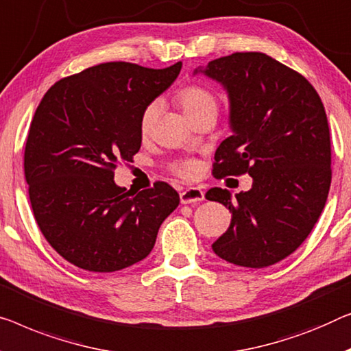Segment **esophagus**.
I'll return each mask as SVG.
<instances>
[{"label": "esophagus", "mask_w": 351, "mask_h": 351, "mask_svg": "<svg viewBox=\"0 0 351 351\" xmlns=\"http://www.w3.org/2000/svg\"><path fill=\"white\" fill-rule=\"evenodd\" d=\"M180 198L182 205H191V203H198L205 200V192L198 189V187H187V189L180 193Z\"/></svg>", "instance_id": "esophagus-1"}]
</instances>
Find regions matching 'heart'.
I'll return each instance as SVG.
<instances>
[{"label":"heart","mask_w":351,"mask_h":351,"mask_svg":"<svg viewBox=\"0 0 351 351\" xmlns=\"http://www.w3.org/2000/svg\"><path fill=\"white\" fill-rule=\"evenodd\" d=\"M178 102L184 110L186 117L189 119H195L200 114L205 113H216L219 110V101L214 94L200 85H189L178 93ZM159 112V102L154 101L145 107L142 118H140V129L142 132H148L151 125L154 124L156 117ZM180 173L184 176H192L197 171V164L192 160H186L180 165Z\"/></svg>","instance_id":"obj_1"}]
</instances>
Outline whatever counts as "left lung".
<instances>
[{
    "mask_svg": "<svg viewBox=\"0 0 351 351\" xmlns=\"http://www.w3.org/2000/svg\"><path fill=\"white\" fill-rule=\"evenodd\" d=\"M193 74L221 83L230 101L232 135L214 154L216 178L252 176L247 192L213 187L206 198L232 213L213 243L217 257L265 268L304 243L331 186V140L318 93L296 71L260 51L213 60Z\"/></svg>",
    "mask_w": 351,
    "mask_h": 351,
    "instance_id": "left-lung-1",
    "label": "left lung"
}]
</instances>
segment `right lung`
<instances>
[{
  "mask_svg": "<svg viewBox=\"0 0 351 351\" xmlns=\"http://www.w3.org/2000/svg\"><path fill=\"white\" fill-rule=\"evenodd\" d=\"M181 66L104 62L61 78L36 108L25 146L31 208L49 244L78 268L113 273L146 258L180 205L167 182L132 193L113 170L138 153L143 110Z\"/></svg>",
  "mask_w": 351,
  "mask_h": 351,
  "instance_id": "right-lung-1",
  "label": "right lung"
}]
</instances>
